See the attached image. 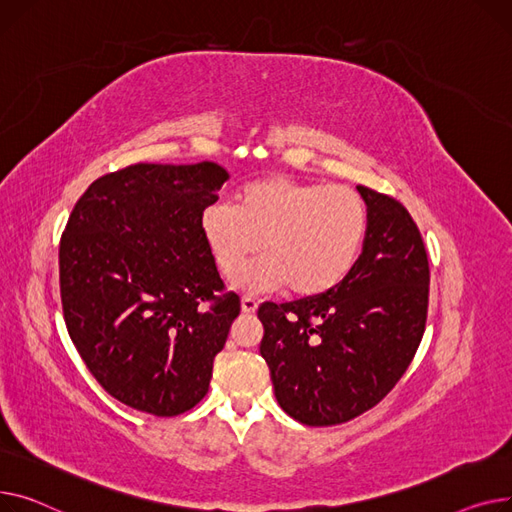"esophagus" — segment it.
<instances>
[{
	"label": "esophagus",
	"mask_w": 512,
	"mask_h": 512,
	"mask_svg": "<svg viewBox=\"0 0 512 512\" xmlns=\"http://www.w3.org/2000/svg\"><path fill=\"white\" fill-rule=\"evenodd\" d=\"M258 310V302L254 297H250V295H244L242 297V312H246V314H254Z\"/></svg>",
	"instance_id": "obj_1"
}]
</instances>
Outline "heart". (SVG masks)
Returning a JSON list of instances; mask_svg holds the SVG:
<instances>
[{"label": "heart", "mask_w": 512, "mask_h": 512, "mask_svg": "<svg viewBox=\"0 0 512 512\" xmlns=\"http://www.w3.org/2000/svg\"><path fill=\"white\" fill-rule=\"evenodd\" d=\"M200 229L225 275L237 273L264 248L266 258L233 279L237 289L289 285L291 293L312 297L351 273L366 239L368 208L349 186L270 175L239 188L235 204L210 202Z\"/></svg>", "instance_id": "1"}]
</instances>
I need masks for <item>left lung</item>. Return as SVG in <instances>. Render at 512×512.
Segmentation results:
<instances>
[{
  "label": "left lung",
  "mask_w": 512,
  "mask_h": 512,
  "mask_svg": "<svg viewBox=\"0 0 512 512\" xmlns=\"http://www.w3.org/2000/svg\"><path fill=\"white\" fill-rule=\"evenodd\" d=\"M368 231L351 273L297 302H264L260 355L281 409L306 426H337L378 405L409 368L428 318L430 266L407 208L357 186Z\"/></svg>",
  "instance_id": "left-lung-1"
}]
</instances>
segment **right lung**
<instances>
[{"instance_id": "1", "label": "right lung", "mask_w": 512, "mask_h": 512, "mask_svg": "<svg viewBox=\"0 0 512 512\" xmlns=\"http://www.w3.org/2000/svg\"><path fill=\"white\" fill-rule=\"evenodd\" d=\"M227 179L210 161L130 165L90 184L68 219L59 293L70 339L97 382L132 409L173 417L208 393L242 310L223 293L200 229Z\"/></svg>"}]
</instances>
